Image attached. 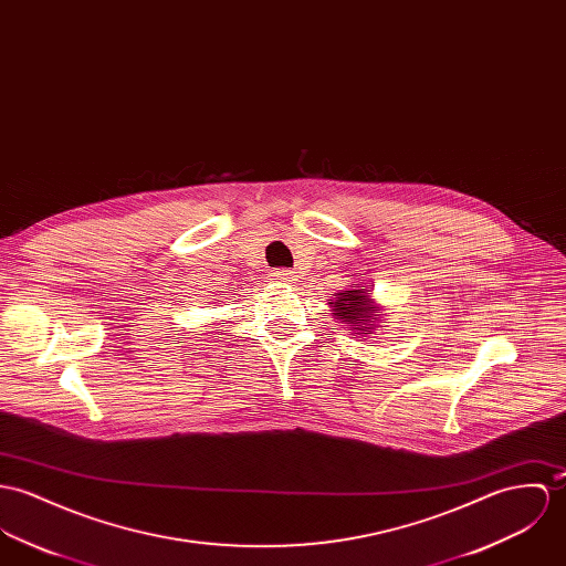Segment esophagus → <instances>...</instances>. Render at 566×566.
Returning <instances> with one entry per match:
<instances>
[{
	"mask_svg": "<svg viewBox=\"0 0 566 566\" xmlns=\"http://www.w3.org/2000/svg\"><path fill=\"white\" fill-rule=\"evenodd\" d=\"M272 276H274L276 281H290V279H292V272H290V270H274Z\"/></svg>",
	"mask_w": 566,
	"mask_h": 566,
	"instance_id": "esophagus-1",
	"label": "esophagus"
}]
</instances>
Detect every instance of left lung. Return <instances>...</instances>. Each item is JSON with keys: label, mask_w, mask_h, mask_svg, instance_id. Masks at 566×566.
Here are the masks:
<instances>
[{"label": "left lung", "mask_w": 566, "mask_h": 566, "mask_svg": "<svg viewBox=\"0 0 566 566\" xmlns=\"http://www.w3.org/2000/svg\"><path fill=\"white\" fill-rule=\"evenodd\" d=\"M369 290H346V292H339L337 294V301L328 303L333 311H335V317L344 324L350 326V331H359L357 335H369L371 328H374V322L378 319L376 315H380V308L374 305V301L369 298L367 294Z\"/></svg>", "instance_id": "8db88e82"}]
</instances>
